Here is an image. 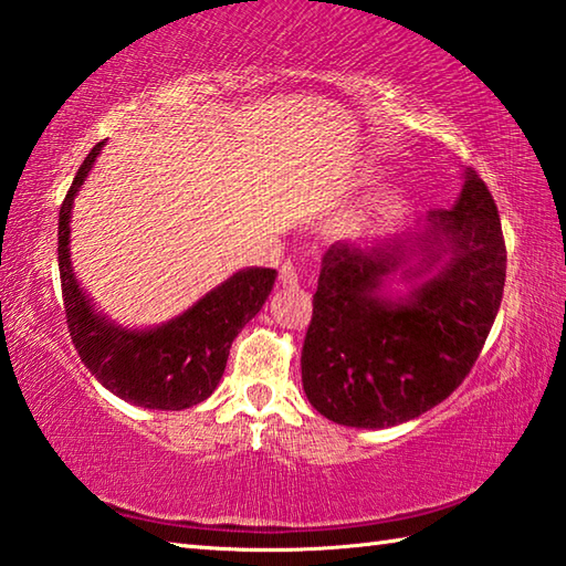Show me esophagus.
<instances>
[{"label": "esophagus", "mask_w": 566, "mask_h": 566, "mask_svg": "<svg viewBox=\"0 0 566 566\" xmlns=\"http://www.w3.org/2000/svg\"><path fill=\"white\" fill-rule=\"evenodd\" d=\"M297 279H301V275H297L295 263H293V261H283L281 271H279V281H281V285H297Z\"/></svg>", "instance_id": "34e87169"}]
</instances>
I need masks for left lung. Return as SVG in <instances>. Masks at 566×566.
I'll list each match as a JSON object with an SVG mask.
<instances>
[{"label": "left lung", "mask_w": 566, "mask_h": 566, "mask_svg": "<svg viewBox=\"0 0 566 566\" xmlns=\"http://www.w3.org/2000/svg\"><path fill=\"white\" fill-rule=\"evenodd\" d=\"M421 275L409 297L381 295L407 247H329L323 259L301 369L307 401L325 419L384 429L416 419L458 389L495 323L507 251L495 199L473 169L455 207L429 214ZM411 273V271H409Z\"/></svg>", "instance_id": "left-lung-1"}]
</instances>
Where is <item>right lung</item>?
<instances>
[{
    "label": "right lung",
    "instance_id": "add662e5",
    "mask_svg": "<svg viewBox=\"0 0 566 566\" xmlns=\"http://www.w3.org/2000/svg\"><path fill=\"white\" fill-rule=\"evenodd\" d=\"M98 143L83 159L59 211V271L66 323L81 361L105 389L135 407L179 411L211 397L227 367L231 343L261 311L275 283L273 269L233 273L169 323L125 329L93 311L69 255L71 207L88 177Z\"/></svg>",
    "mask_w": 566,
    "mask_h": 566
}]
</instances>
